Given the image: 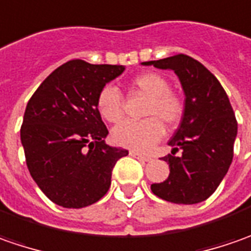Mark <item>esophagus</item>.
Returning a JSON list of instances; mask_svg holds the SVG:
<instances>
[{
	"mask_svg": "<svg viewBox=\"0 0 251 251\" xmlns=\"http://www.w3.org/2000/svg\"><path fill=\"white\" fill-rule=\"evenodd\" d=\"M132 157H134V158H137V160H142V161H151V157H149V155H144V154H140V152L134 151V150H132V151L129 152Z\"/></svg>",
	"mask_w": 251,
	"mask_h": 251,
	"instance_id": "1",
	"label": "esophagus"
}]
</instances>
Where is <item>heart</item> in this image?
Instances as JSON below:
<instances>
[{
	"label": "heart",
	"instance_id": "obj_1",
	"mask_svg": "<svg viewBox=\"0 0 251 251\" xmlns=\"http://www.w3.org/2000/svg\"><path fill=\"white\" fill-rule=\"evenodd\" d=\"M132 87L149 97L140 122L125 121L112 130V140L118 146L132 149L134 151H149L164 136V125L176 126L183 117L185 105L176 93L171 91V84L162 75L155 72L136 76ZM97 111L108 122H118L124 115V100L114 86H105L97 96Z\"/></svg>",
	"mask_w": 251,
	"mask_h": 251
}]
</instances>
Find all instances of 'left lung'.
<instances>
[{
	"label": "left lung",
	"instance_id": "obj_1",
	"mask_svg": "<svg viewBox=\"0 0 251 251\" xmlns=\"http://www.w3.org/2000/svg\"><path fill=\"white\" fill-rule=\"evenodd\" d=\"M172 69L185 91V114L169 140V176L152 183L151 192L165 201L196 204L207 200L226 175L233 158L238 122L218 79L197 59L185 54L143 62ZM180 150L182 154L175 157Z\"/></svg>",
	"mask_w": 251,
	"mask_h": 251
}]
</instances>
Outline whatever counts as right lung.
Here are the masks:
<instances>
[{
    "label": "right lung",
    "mask_w": 251,
    "mask_h": 251,
    "mask_svg": "<svg viewBox=\"0 0 251 251\" xmlns=\"http://www.w3.org/2000/svg\"><path fill=\"white\" fill-rule=\"evenodd\" d=\"M124 71L72 59L48 75L29 100L21 126L26 165L52 203L83 208L108 192L112 169L127 150L105 143L108 129L96 102Z\"/></svg>",
    "instance_id": "obj_1"
}]
</instances>
